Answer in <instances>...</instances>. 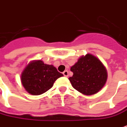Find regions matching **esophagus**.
<instances>
[{
    "label": "esophagus",
    "mask_w": 127,
    "mask_h": 127,
    "mask_svg": "<svg viewBox=\"0 0 127 127\" xmlns=\"http://www.w3.org/2000/svg\"><path fill=\"white\" fill-rule=\"evenodd\" d=\"M63 74H64V76L68 77V70H64V71L63 72Z\"/></svg>",
    "instance_id": "1"
}]
</instances>
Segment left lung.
I'll use <instances>...</instances> for the list:
<instances>
[{
	"label": "left lung",
	"mask_w": 127,
	"mask_h": 127,
	"mask_svg": "<svg viewBox=\"0 0 127 127\" xmlns=\"http://www.w3.org/2000/svg\"><path fill=\"white\" fill-rule=\"evenodd\" d=\"M70 70L73 75L68 79L74 89L88 96L98 92L105 85L108 78L104 65L97 57L90 54L80 58Z\"/></svg>",
	"instance_id": "1"
}]
</instances>
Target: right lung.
<instances>
[{
    "label": "right lung",
    "instance_id": "1",
    "mask_svg": "<svg viewBox=\"0 0 127 127\" xmlns=\"http://www.w3.org/2000/svg\"><path fill=\"white\" fill-rule=\"evenodd\" d=\"M63 74L52 65L44 64L41 60L30 62L22 71V85L32 95H40L51 89L54 82Z\"/></svg>",
    "mask_w": 127,
    "mask_h": 127
}]
</instances>
